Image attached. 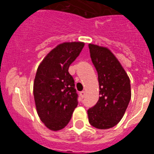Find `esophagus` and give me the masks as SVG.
I'll list each match as a JSON object with an SVG mask.
<instances>
[{"label": "esophagus", "mask_w": 154, "mask_h": 154, "mask_svg": "<svg viewBox=\"0 0 154 154\" xmlns=\"http://www.w3.org/2000/svg\"><path fill=\"white\" fill-rule=\"evenodd\" d=\"M85 91H82V92H79L80 96H81V98H82V99H83V98L85 97Z\"/></svg>", "instance_id": "34e87169"}]
</instances>
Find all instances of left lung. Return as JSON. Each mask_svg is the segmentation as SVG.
<instances>
[{
    "label": "left lung",
    "instance_id": "1",
    "mask_svg": "<svg viewBox=\"0 0 154 154\" xmlns=\"http://www.w3.org/2000/svg\"><path fill=\"white\" fill-rule=\"evenodd\" d=\"M90 57L98 73L99 99L89 109L92 126L106 130L122 119L131 99L130 78L113 53L106 47L89 44Z\"/></svg>",
    "mask_w": 154,
    "mask_h": 154
}]
</instances>
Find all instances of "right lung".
<instances>
[{
  "instance_id": "1",
  "label": "right lung",
  "mask_w": 154,
  "mask_h": 154,
  "mask_svg": "<svg viewBox=\"0 0 154 154\" xmlns=\"http://www.w3.org/2000/svg\"><path fill=\"white\" fill-rule=\"evenodd\" d=\"M85 43L63 42L47 54L37 69L33 94L37 112L45 126L58 131L67 126L76 108L77 93L69 65Z\"/></svg>"
}]
</instances>
